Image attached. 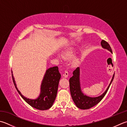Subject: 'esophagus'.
<instances>
[{"instance_id": "obj_1", "label": "esophagus", "mask_w": 127, "mask_h": 127, "mask_svg": "<svg viewBox=\"0 0 127 127\" xmlns=\"http://www.w3.org/2000/svg\"><path fill=\"white\" fill-rule=\"evenodd\" d=\"M68 75H69V73H68V71L65 70V72H64V74H63V76L65 77V78H67V77L68 76Z\"/></svg>"}]
</instances>
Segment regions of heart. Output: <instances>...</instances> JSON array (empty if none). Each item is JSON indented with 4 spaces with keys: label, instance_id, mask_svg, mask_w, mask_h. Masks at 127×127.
<instances>
[{
    "label": "heart",
    "instance_id": "b5f03b06",
    "mask_svg": "<svg viewBox=\"0 0 127 127\" xmlns=\"http://www.w3.org/2000/svg\"><path fill=\"white\" fill-rule=\"evenodd\" d=\"M74 51L73 50H69L68 51L65 52V53H63V57L66 59L71 58L73 56Z\"/></svg>",
    "mask_w": 127,
    "mask_h": 127
}]
</instances>
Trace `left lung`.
Here are the masks:
<instances>
[{"mask_svg": "<svg viewBox=\"0 0 127 127\" xmlns=\"http://www.w3.org/2000/svg\"><path fill=\"white\" fill-rule=\"evenodd\" d=\"M101 44L103 48L107 49L111 52H112L111 47L107 42L102 39L101 42ZM73 74V76L71 77L69 79L71 96L76 106L78 108L83 109V110H86V109L93 107V106L96 105L102 100V98L107 92L109 88H110L112 82L113 80L114 76H115V74H114L110 85L102 95L98 97H90L84 95L81 91L80 81H79V67L76 68L74 70Z\"/></svg>", "mask_w": 127, "mask_h": 127, "instance_id": "1", "label": "left lung"}]
</instances>
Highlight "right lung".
Here are the masks:
<instances>
[{
	"mask_svg": "<svg viewBox=\"0 0 127 127\" xmlns=\"http://www.w3.org/2000/svg\"><path fill=\"white\" fill-rule=\"evenodd\" d=\"M12 73V72H11ZM61 75L58 66H53L46 71L41 85V94L36 100H30L22 96L16 88L15 81L12 74V81L16 90L22 98L32 107L39 110H46L51 108L55 100L59 80Z\"/></svg>",
	"mask_w": 127,
	"mask_h": 127,
	"instance_id": "1",
	"label": "right lung"
}]
</instances>
